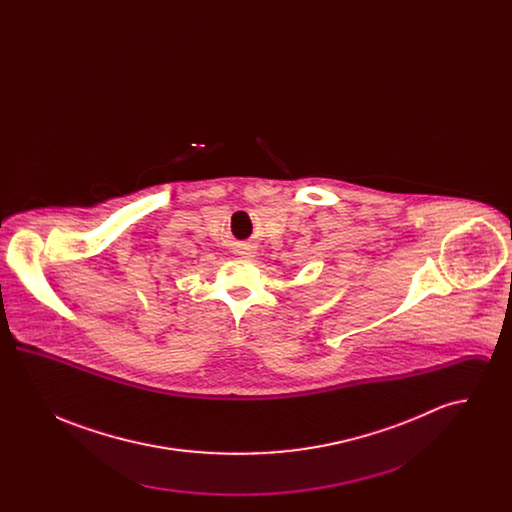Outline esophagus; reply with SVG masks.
I'll use <instances>...</instances> for the list:
<instances>
[{"instance_id":"1","label":"esophagus","mask_w":512,"mask_h":512,"mask_svg":"<svg viewBox=\"0 0 512 512\" xmlns=\"http://www.w3.org/2000/svg\"><path fill=\"white\" fill-rule=\"evenodd\" d=\"M242 255H245V257H251V253H249V249H247V251H242Z\"/></svg>"}]
</instances>
